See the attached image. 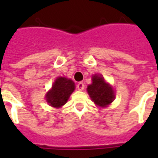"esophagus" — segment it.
Returning a JSON list of instances; mask_svg holds the SVG:
<instances>
[{
    "mask_svg": "<svg viewBox=\"0 0 158 158\" xmlns=\"http://www.w3.org/2000/svg\"><path fill=\"white\" fill-rule=\"evenodd\" d=\"M84 88H85V85H84V83L82 82L78 83V85H77V89H79V90H83Z\"/></svg>",
    "mask_w": 158,
    "mask_h": 158,
    "instance_id": "1",
    "label": "esophagus"
}]
</instances>
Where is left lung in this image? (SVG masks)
<instances>
[{"label": "left lung", "mask_w": 158, "mask_h": 158, "mask_svg": "<svg viewBox=\"0 0 158 158\" xmlns=\"http://www.w3.org/2000/svg\"><path fill=\"white\" fill-rule=\"evenodd\" d=\"M87 90L91 100L100 106H107L114 99L112 87L100 75L93 76L92 84L88 86Z\"/></svg>", "instance_id": "8db88e82"}]
</instances>
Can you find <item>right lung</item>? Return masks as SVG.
<instances>
[{"label":"right lung","instance_id":"right-lung-1","mask_svg":"<svg viewBox=\"0 0 158 158\" xmlns=\"http://www.w3.org/2000/svg\"><path fill=\"white\" fill-rule=\"evenodd\" d=\"M75 89V85L71 79L57 78L52 85V89L46 94V101L52 106L61 107L69 99Z\"/></svg>","mask_w":158,"mask_h":158}]
</instances>
